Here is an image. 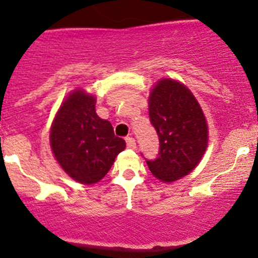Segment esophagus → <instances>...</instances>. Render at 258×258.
Returning <instances> with one entry per match:
<instances>
[{"instance_id": "34e87169", "label": "esophagus", "mask_w": 258, "mask_h": 258, "mask_svg": "<svg viewBox=\"0 0 258 258\" xmlns=\"http://www.w3.org/2000/svg\"><path fill=\"white\" fill-rule=\"evenodd\" d=\"M126 144L127 147L131 148V150H135V148H136V141H135V139H132V137H127Z\"/></svg>"}]
</instances>
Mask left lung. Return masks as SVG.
<instances>
[{"mask_svg": "<svg viewBox=\"0 0 258 258\" xmlns=\"http://www.w3.org/2000/svg\"><path fill=\"white\" fill-rule=\"evenodd\" d=\"M148 113L160 140V153L147 161L153 177L171 183L199 166L209 145V124L201 105L184 83L160 79L148 96Z\"/></svg>", "mask_w": 258, "mask_h": 258, "instance_id": "1", "label": "left lung"}]
</instances>
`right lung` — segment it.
Masks as SVG:
<instances>
[{
	"label": "right lung",
	"mask_w": 258,
	"mask_h": 258,
	"mask_svg": "<svg viewBox=\"0 0 258 258\" xmlns=\"http://www.w3.org/2000/svg\"><path fill=\"white\" fill-rule=\"evenodd\" d=\"M49 146L66 175L90 186L107 175L126 142L114 136L110 121L96 113L95 96L79 87L64 97L54 114Z\"/></svg>",
	"instance_id": "obj_1"
}]
</instances>
